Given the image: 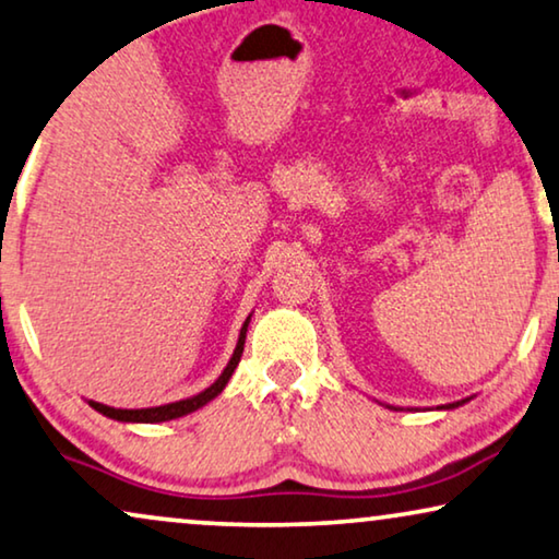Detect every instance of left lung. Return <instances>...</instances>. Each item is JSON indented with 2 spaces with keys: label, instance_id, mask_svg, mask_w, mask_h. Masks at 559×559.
Segmentation results:
<instances>
[{
  "label": "left lung",
  "instance_id": "obj_1",
  "mask_svg": "<svg viewBox=\"0 0 559 559\" xmlns=\"http://www.w3.org/2000/svg\"><path fill=\"white\" fill-rule=\"evenodd\" d=\"M465 401H471V399H463V401H455V404H448V406H444V408H457V406H463V404H465Z\"/></svg>",
  "mask_w": 559,
  "mask_h": 559
}]
</instances>
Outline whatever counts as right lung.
Wrapping results in <instances>:
<instances>
[{
	"instance_id": "right-lung-1",
	"label": "right lung",
	"mask_w": 559,
	"mask_h": 559,
	"mask_svg": "<svg viewBox=\"0 0 559 559\" xmlns=\"http://www.w3.org/2000/svg\"><path fill=\"white\" fill-rule=\"evenodd\" d=\"M248 324H250V317L245 319V324H242V330H240V337H237V347H235L233 357H229L227 368L222 370V376L210 385V389H204L202 393H197V396L183 399V401H174V404L151 406V408H115V406L99 404V401H88V406H92L94 412L109 416V419L128 421V424L130 421L132 424H158V421H170V419H178V416H186V414L197 412V408L206 406V404H210V401H214L222 391H225V385L229 383V378H233L237 362H240V357H242L245 337H248Z\"/></svg>"
}]
</instances>
